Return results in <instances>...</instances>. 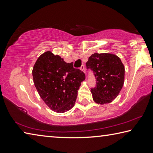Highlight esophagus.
<instances>
[{"label":"esophagus","mask_w":153,"mask_h":153,"mask_svg":"<svg viewBox=\"0 0 153 153\" xmlns=\"http://www.w3.org/2000/svg\"><path fill=\"white\" fill-rule=\"evenodd\" d=\"M80 69H81L82 71L85 72V67H84V65H82L81 66V67H80Z\"/></svg>","instance_id":"1"}]
</instances>
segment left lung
Instances as JSON below:
<instances>
[{
    "mask_svg": "<svg viewBox=\"0 0 153 153\" xmlns=\"http://www.w3.org/2000/svg\"><path fill=\"white\" fill-rule=\"evenodd\" d=\"M86 65L96 77V86L91 88L94 101L100 105L113 101L124 83L125 68L121 59L113 54L95 53Z\"/></svg>",
    "mask_w": 153,
    "mask_h": 153,
    "instance_id": "8db88e82",
    "label": "left lung"
}]
</instances>
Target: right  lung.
Wrapping results in <instances>:
<instances>
[{"mask_svg":"<svg viewBox=\"0 0 153 153\" xmlns=\"http://www.w3.org/2000/svg\"><path fill=\"white\" fill-rule=\"evenodd\" d=\"M32 76L41 98L57 113H64L74 107L81 82L86 78L84 72L74 68L73 63H66L51 51L38 57Z\"/></svg>","mask_w":153,"mask_h":153,"instance_id":"obj_1","label":"right lung"}]
</instances>
